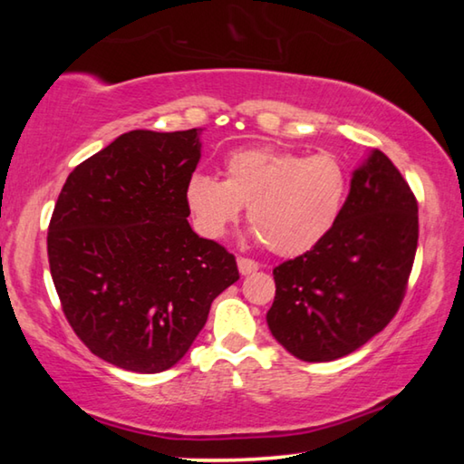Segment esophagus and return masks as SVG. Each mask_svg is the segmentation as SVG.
<instances>
[{"label": "esophagus", "instance_id": "1", "mask_svg": "<svg viewBox=\"0 0 464 464\" xmlns=\"http://www.w3.org/2000/svg\"><path fill=\"white\" fill-rule=\"evenodd\" d=\"M237 268L243 276H247V274H254L257 268H260V264L249 260V257H237Z\"/></svg>", "mask_w": 464, "mask_h": 464}]
</instances>
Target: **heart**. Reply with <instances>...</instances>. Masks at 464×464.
Masks as SVG:
<instances>
[{
    "label": "heart",
    "instance_id": "obj_1",
    "mask_svg": "<svg viewBox=\"0 0 464 464\" xmlns=\"http://www.w3.org/2000/svg\"><path fill=\"white\" fill-rule=\"evenodd\" d=\"M348 194V171L334 153L304 157L274 147L227 155L225 179L208 171L188 178L184 196L198 229L221 237L243 204L251 235L272 254L296 256L334 229Z\"/></svg>",
    "mask_w": 464,
    "mask_h": 464
}]
</instances>
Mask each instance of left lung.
<instances>
[{"label": "left lung", "mask_w": 464, "mask_h": 464, "mask_svg": "<svg viewBox=\"0 0 464 464\" xmlns=\"http://www.w3.org/2000/svg\"><path fill=\"white\" fill-rule=\"evenodd\" d=\"M418 249V202L379 149L354 169L334 229L274 268L272 335L304 362H332L387 327Z\"/></svg>", "instance_id": "8db88e82"}]
</instances>
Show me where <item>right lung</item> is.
Returning <instances> with one entry per match:
<instances>
[{
  "label": "right lung",
  "instance_id": "add662e5",
  "mask_svg": "<svg viewBox=\"0 0 464 464\" xmlns=\"http://www.w3.org/2000/svg\"><path fill=\"white\" fill-rule=\"evenodd\" d=\"M202 129L130 130L69 174L49 225L61 307L92 354L130 372L178 364L237 262L192 231L184 188Z\"/></svg>",
  "mask_w": 464,
  "mask_h": 464
}]
</instances>
